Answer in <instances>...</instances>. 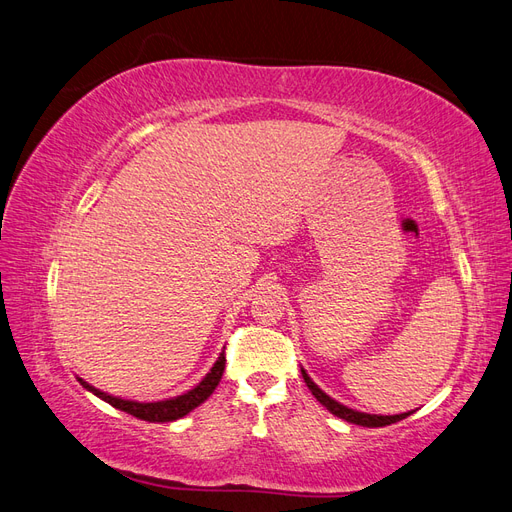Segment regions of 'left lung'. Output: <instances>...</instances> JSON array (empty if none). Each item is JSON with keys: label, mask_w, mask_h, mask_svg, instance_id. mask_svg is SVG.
I'll use <instances>...</instances> for the list:
<instances>
[{"label": "left lung", "mask_w": 512, "mask_h": 512, "mask_svg": "<svg viewBox=\"0 0 512 512\" xmlns=\"http://www.w3.org/2000/svg\"><path fill=\"white\" fill-rule=\"evenodd\" d=\"M302 377H304L306 386H309V390L313 392V397H315L321 405H324L330 414L339 416V418H343V420H347V422H354V425H360V427H386V425H392V422H399V420H403V418H407V416L412 414V412H405V414H397V416H375V414H364V412L349 410V407L341 405L339 401L330 399L324 390H319V388L315 386L313 379H311L309 375H306L304 369H302Z\"/></svg>", "instance_id": "1"}]
</instances>
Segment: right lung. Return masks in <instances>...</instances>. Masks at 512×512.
Masks as SVG:
<instances>
[{
    "mask_svg": "<svg viewBox=\"0 0 512 512\" xmlns=\"http://www.w3.org/2000/svg\"><path fill=\"white\" fill-rule=\"evenodd\" d=\"M225 352L218 356V360L214 362V367L210 369V373L201 379V382L193 388L188 390L186 394H180V397L175 399H167V401H156V403H137V401H126V399H118V397H111L107 392H100L98 388L90 386L87 382L79 377V382L83 388H87L90 392H94L96 397H100L102 401H107L109 405H113L115 410H122L130 416H135L139 420H148V422H171V420H178L182 416H186L188 412H193L197 405H201L206 401L210 394L214 392V388L218 386L225 371Z\"/></svg>",
    "mask_w": 512,
    "mask_h": 512,
    "instance_id": "obj_1",
    "label": "right lung"
}]
</instances>
